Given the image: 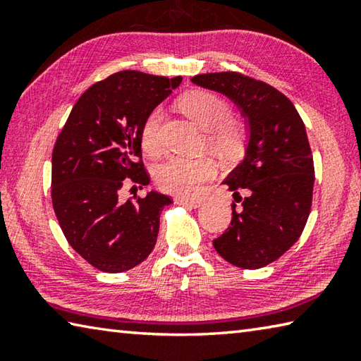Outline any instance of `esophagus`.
<instances>
[{
    "label": "esophagus",
    "instance_id": "esophagus-1",
    "mask_svg": "<svg viewBox=\"0 0 361 361\" xmlns=\"http://www.w3.org/2000/svg\"><path fill=\"white\" fill-rule=\"evenodd\" d=\"M176 204H180V205H186V207H191V209H197V207L202 205V200H197V199H186V197H178V199H176Z\"/></svg>",
    "mask_w": 361,
    "mask_h": 361
}]
</instances>
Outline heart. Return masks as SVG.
I'll return each mask as SVG.
<instances>
[{
    "instance_id": "heart-1",
    "label": "heart",
    "mask_w": 361,
    "mask_h": 361,
    "mask_svg": "<svg viewBox=\"0 0 361 361\" xmlns=\"http://www.w3.org/2000/svg\"><path fill=\"white\" fill-rule=\"evenodd\" d=\"M178 106L200 129L207 132V143L221 154H234L242 145V129L232 122L231 106L221 97L209 90H191L180 97ZM162 111L152 109L140 129V140L148 154L161 151ZM216 166L210 157H172L156 170V181L162 191L176 195H194L200 185L213 178Z\"/></svg>"
}]
</instances>
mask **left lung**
<instances>
[{"label":"left lung","instance_id":"obj_1","mask_svg":"<svg viewBox=\"0 0 361 361\" xmlns=\"http://www.w3.org/2000/svg\"><path fill=\"white\" fill-rule=\"evenodd\" d=\"M191 81L234 102L250 130L245 157L224 180L242 207L235 210L232 202L231 226L213 247L237 267H264L295 245L312 207L314 159L304 122L288 97L242 73H207Z\"/></svg>","mask_w":361,"mask_h":361}]
</instances>
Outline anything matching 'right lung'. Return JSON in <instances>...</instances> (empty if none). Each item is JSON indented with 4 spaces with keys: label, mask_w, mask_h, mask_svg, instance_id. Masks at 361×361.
<instances>
[{
    "label": "right lung",
    "mask_w": 361,
    "mask_h": 361,
    "mask_svg": "<svg viewBox=\"0 0 361 361\" xmlns=\"http://www.w3.org/2000/svg\"><path fill=\"white\" fill-rule=\"evenodd\" d=\"M181 76L126 70L95 82L79 97L52 151V205L78 255L103 272L129 271L156 245L159 216L172 199L151 191L119 199L124 183L149 185L140 129Z\"/></svg>",
    "instance_id": "1"
}]
</instances>
